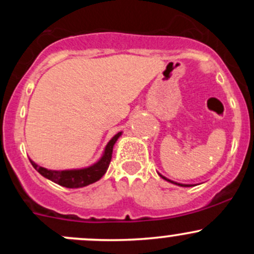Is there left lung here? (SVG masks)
Instances as JSON below:
<instances>
[{"mask_svg": "<svg viewBox=\"0 0 254 254\" xmlns=\"http://www.w3.org/2000/svg\"><path fill=\"white\" fill-rule=\"evenodd\" d=\"M161 177H162L163 179H166V181H168V182H171V183H173V184H177V186H181V187H190V186H188V184H181V183H176V182H173V181H171V179H167L166 178V177H163L162 175H160Z\"/></svg>", "mask_w": 254, "mask_h": 254, "instance_id": "left-lung-1", "label": "left lung"}]
</instances>
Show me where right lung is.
<instances>
[{
  "mask_svg": "<svg viewBox=\"0 0 254 254\" xmlns=\"http://www.w3.org/2000/svg\"><path fill=\"white\" fill-rule=\"evenodd\" d=\"M122 131L115 134L112 137V140L107 143L106 148H104L103 156L99 158L98 162L94 165L89 166V167L81 168V170H65V171H53L47 170L44 167H40L37 163L30 161L33 167L38 171L43 177L48 178L49 181L54 182V183L59 184V186L66 187V188H82L88 184L94 183V182L99 181L104 173L107 172L109 167V163L112 160V153H113V146L119 139Z\"/></svg>",
  "mask_w": 254,
  "mask_h": 254,
  "instance_id": "obj_1",
  "label": "right lung"
}]
</instances>
